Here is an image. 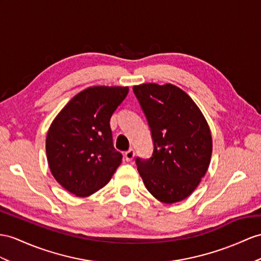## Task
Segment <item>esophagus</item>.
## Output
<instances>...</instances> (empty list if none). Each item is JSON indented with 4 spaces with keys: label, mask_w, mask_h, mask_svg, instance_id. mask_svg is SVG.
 I'll list each match as a JSON object with an SVG mask.
<instances>
[{
    "label": "esophagus",
    "mask_w": 261,
    "mask_h": 261,
    "mask_svg": "<svg viewBox=\"0 0 261 261\" xmlns=\"http://www.w3.org/2000/svg\"><path fill=\"white\" fill-rule=\"evenodd\" d=\"M134 156H135V151H134V149H133V148L125 151V154H124V157H125V160L127 162H130L133 158H134Z\"/></svg>",
    "instance_id": "esophagus-1"
}]
</instances>
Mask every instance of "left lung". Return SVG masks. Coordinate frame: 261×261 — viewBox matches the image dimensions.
Listing matches in <instances>:
<instances>
[{
	"instance_id": "obj_1",
	"label": "left lung",
	"mask_w": 261,
	"mask_h": 261,
	"mask_svg": "<svg viewBox=\"0 0 261 261\" xmlns=\"http://www.w3.org/2000/svg\"><path fill=\"white\" fill-rule=\"evenodd\" d=\"M151 132L148 160L136 158L138 173L148 192L165 204L192 194L211 163V129L195 104L179 87L147 83L133 87Z\"/></svg>"
}]
</instances>
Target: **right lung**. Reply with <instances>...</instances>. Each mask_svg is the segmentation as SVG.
I'll return each mask as SVG.
<instances>
[{
    "label": "right lung",
    "instance_id": "obj_1",
    "mask_svg": "<svg viewBox=\"0 0 261 261\" xmlns=\"http://www.w3.org/2000/svg\"><path fill=\"white\" fill-rule=\"evenodd\" d=\"M128 87L93 86L68 101L50 125L46 156L62 187L79 197L103 188L122 163L114 148L110 120Z\"/></svg>",
    "mask_w": 261,
    "mask_h": 261
}]
</instances>
